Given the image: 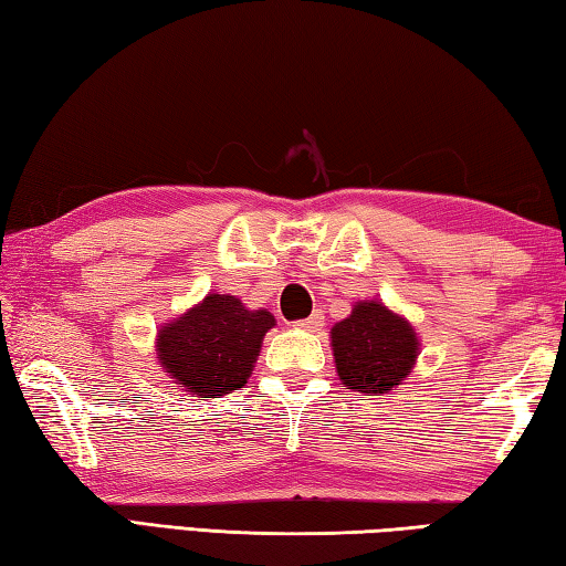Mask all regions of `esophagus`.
<instances>
[{
  "mask_svg": "<svg viewBox=\"0 0 566 566\" xmlns=\"http://www.w3.org/2000/svg\"><path fill=\"white\" fill-rule=\"evenodd\" d=\"M322 324H324V317H322L319 312H314V314H310V317H306V319L294 322V327L306 329V332H317V329H322Z\"/></svg>",
  "mask_w": 566,
  "mask_h": 566,
  "instance_id": "1",
  "label": "esophagus"
}]
</instances>
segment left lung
I'll use <instances>...</instances> for the list:
<instances>
[{
	"label": "left lung",
	"instance_id": "left-lung-1",
	"mask_svg": "<svg viewBox=\"0 0 566 566\" xmlns=\"http://www.w3.org/2000/svg\"><path fill=\"white\" fill-rule=\"evenodd\" d=\"M334 361L347 389L387 395L417 359L419 342L409 324L379 302H359L332 329Z\"/></svg>",
	"mask_w": 566,
	"mask_h": 566
}]
</instances>
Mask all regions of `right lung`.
<instances>
[{"instance_id": "1", "label": "right lung", "mask_w": 566, "mask_h": 566, "mask_svg": "<svg viewBox=\"0 0 566 566\" xmlns=\"http://www.w3.org/2000/svg\"><path fill=\"white\" fill-rule=\"evenodd\" d=\"M274 317L249 312L229 294H209L159 332V359L177 385L197 397H222L247 385Z\"/></svg>"}]
</instances>
